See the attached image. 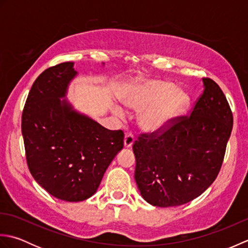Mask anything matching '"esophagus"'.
I'll use <instances>...</instances> for the list:
<instances>
[{
  "label": "esophagus",
  "instance_id": "1",
  "mask_svg": "<svg viewBox=\"0 0 248 248\" xmlns=\"http://www.w3.org/2000/svg\"><path fill=\"white\" fill-rule=\"evenodd\" d=\"M134 143V135L132 133H125L124 140V146L125 148H130Z\"/></svg>",
  "mask_w": 248,
  "mask_h": 248
}]
</instances>
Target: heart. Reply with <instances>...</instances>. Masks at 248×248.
Here are the masks:
<instances>
[{
    "mask_svg": "<svg viewBox=\"0 0 248 248\" xmlns=\"http://www.w3.org/2000/svg\"><path fill=\"white\" fill-rule=\"evenodd\" d=\"M120 100L134 109L151 105L139 117L140 127L150 133H160L170 129L186 112L191 103V98L186 92L177 89L171 82L162 80L136 83L120 94ZM115 109L120 114V108Z\"/></svg>",
    "mask_w": 248,
    "mask_h": 248,
    "instance_id": "1",
    "label": "heart"
}]
</instances>
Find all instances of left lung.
I'll list each match as a JSON object with an SVG mask.
<instances>
[{
	"instance_id": "left-lung-1",
	"label": "left lung",
	"mask_w": 248,
	"mask_h": 248,
	"mask_svg": "<svg viewBox=\"0 0 248 248\" xmlns=\"http://www.w3.org/2000/svg\"><path fill=\"white\" fill-rule=\"evenodd\" d=\"M203 93L189 116L170 129L143 133L133 144L135 181L140 195L155 207H176L200 196L217 179L233 117L219 86L203 78Z\"/></svg>"
}]
</instances>
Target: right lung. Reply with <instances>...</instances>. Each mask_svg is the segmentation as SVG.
<instances>
[{
    "instance_id": "right-lung-1",
    "label": "right lung",
    "mask_w": 248,
    "mask_h": 248,
    "mask_svg": "<svg viewBox=\"0 0 248 248\" xmlns=\"http://www.w3.org/2000/svg\"><path fill=\"white\" fill-rule=\"evenodd\" d=\"M72 62L46 69L36 78L22 113L29 170L52 196L82 202L97 192L110 162L124 147V132L108 130L67 101L78 72Z\"/></svg>"
}]
</instances>
